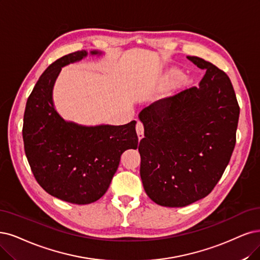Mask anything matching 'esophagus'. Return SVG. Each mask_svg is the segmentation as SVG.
Listing matches in <instances>:
<instances>
[{
  "label": "esophagus",
  "instance_id": "obj_1",
  "mask_svg": "<svg viewBox=\"0 0 260 260\" xmlns=\"http://www.w3.org/2000/svg\"><path fill=\"white\" fill-rule=\"evenodd\" d=\"M136 132H137L138 138L141 139L143 137V124L139 120L137 121V124H136Z\"/></svg>",
  "mask_w": 260,
  "mask_h": 260
}]
</instances>
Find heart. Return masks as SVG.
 I'll use <instances>...</instances> for the list:
<instances>
[{"label":"heart","mask_w":260,"mask_h":260,"mask_svg":"<svg viewBox=\"0 0 260 260\" xmlns=\"http://www.w3.org/2000/svg\"><path fill=\"white\" fill-rule=\"evenodd\" d=\"M181 75H182V73L180 71H178V70H172L170 72V76L171 77H175V78H179V77H181Z\"/></svg>","instance_id":"b5f03b06"}]
</instances>
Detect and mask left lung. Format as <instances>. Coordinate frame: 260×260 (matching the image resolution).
I'll list each match as a JSON object with an SVG mask.
<instances>
[{
    "mask_svg": "<svg viewBox=\"0 0 260 260\" xmlns=\"http://www.w3.org/2000/svg\"><path fill=\"white\" fill-rule=\"evenodd\" d=\"M207 70L199 86L143 108L139 120L140 177L147 195L164 207H185L217 184L236 145L240 108L229 77L198 56Z\"/></svg>",
    "mask_w": 260,
    "mask_h": 260,
    "instance_id": "8db88e82",
    "label": "left lung"
}]
</instances>
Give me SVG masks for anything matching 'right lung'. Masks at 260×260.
Wrapping results in <instances>:
<instances>
[{
    "label": "right lung",
    "mask_w": 260,
    "mask_h": 260,
    "mask_svg": "<svg viewBox=\"0 0 260 260\" xmlns=\"http://www.w3.org/2000/svg\"><path fill=\"white\" fill-rule=\"evenodd\" d=\"M103 52L81 50L56 60L43 73L26 102L22 136L36 181L48 194L88 205L107 191L121 155L137 149L136 121L85 126L65 121L54 108L52 92L62 67Z\"/></svg>",
    "instance_id": "1"
}]
</instances>
